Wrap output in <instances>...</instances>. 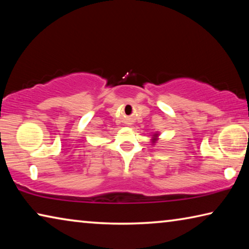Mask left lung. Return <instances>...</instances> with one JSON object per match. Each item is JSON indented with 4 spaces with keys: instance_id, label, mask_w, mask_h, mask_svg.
<instances>
[{
    "instance_id": "1",
    "label": "left lung",
    "mask_w": 249,
    "mask_h": 249,
    "mask_svg": "<svg viewBox=\"0 0 249 249\" xmlns=\"http://www.w3.org/2000/svg\"><path fill=\"white\" fill-rule=\"evenodd\" d=\"M158 136H159V133H155V134L153 135V137H151V142H153V144H155V142H157Z\"/></svg>"
}]
</instances>
